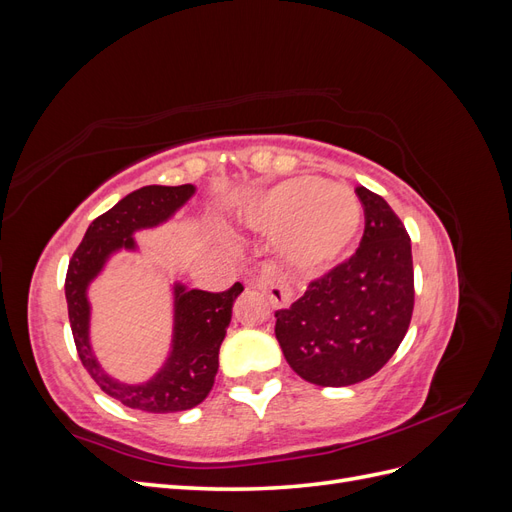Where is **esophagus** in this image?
Wrapping results in <instances>:
<instances>
[{"label": "esophagus", "mask_w": 512, "mask_h": 512, "mask_svg": "<svg viewBox=\"0 0 512 512\" xmlns=\"http://www.w3.org/2000/svg\"><path fill=\"white\" fill-rule=\"evenodd\" d=\"M256 288H260L262 292L269 294V299L273 303V307H288L292 301V292L290 288L284 284V280L277 275L271 267L262 269V273L252 282Z\"/></svg>", "instance_id": "1"}]
</instances>
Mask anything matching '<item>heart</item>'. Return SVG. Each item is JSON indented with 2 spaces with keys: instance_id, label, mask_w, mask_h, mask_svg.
<instances>
[{
  "instance_id": "1",
  "label": "heart",
  "mask_w": 512,
  "mask_h": 512,
  "mask_svg": "<svg viewBox=\"0 0 512 512\" xmlns=\"http://www.w3.org/2000/svg\"><path fill=\"white\" fill-rule=\"evenodd\" d=\"M247 226L275 235L280 256L303 273L333 269L350 252L363 224V207L344 185L318 177L275 183L245 207Z\"/></svg>"
}]
</instances>
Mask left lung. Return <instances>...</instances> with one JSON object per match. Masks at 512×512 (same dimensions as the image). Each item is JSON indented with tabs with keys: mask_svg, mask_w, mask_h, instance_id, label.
<instances>
[{
	"mask_svg": "<svg viewBox=\"0 0 512 512\" xmlns=\"http://www.w3.org/2000/svg\"><path fill=\"white\" fill-rule=\"evenodd\" d=\"M365 232L356 254L275 314V337L297 374L318 386L363 382L406 337L414 307L410 237L386 200L363 185Z\"/></svg>",
	"mask_w": 512,
	"mask_h": 512,
	"instance_id": "left-lung-1",
	"label": "left lung"
}]
</instances>
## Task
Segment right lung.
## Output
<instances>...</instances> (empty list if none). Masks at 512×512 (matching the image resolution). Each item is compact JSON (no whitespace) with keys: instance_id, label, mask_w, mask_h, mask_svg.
Segmentation results:
<instances>
[{"instance_id":"1","label":"right lung","mask_w":512,"mask_h":512,"mask_svg":"<svg viewBox=\"0 0 512 512\" xmlns=\"http://www.w3.org/2000/svg\"><path fill=\"white\" fill-rule=\"evenodd\" d=\"M194 194L196 185L192 183L145 185L121 198L113 209L89 224L68 267V316L81 361L106 395L134 410L151 414L183 412L198 406L209 395L220 367V346L232 318V303L243 292V286L237 282L230 290L213 294L188 288L179 280L170 284V299H173L170 348L156 374L143 382L117 380L100 365L91 346L89 286L119 252H141L134 239L136 232L153 230L170 222Z\"/></svg>"}]
</instances>
